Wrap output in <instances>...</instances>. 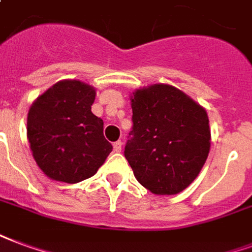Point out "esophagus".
<instances>
[{
	"label": "esophagus",
	"mask_w": 252,
	"mask_h": 252,
	"mask_svg": "<svg viewBox=\"0 0 252 252\" xmlns=\"http://www.w3.org/2000/svg\"><path fill=\"white\" fill-rule=\"evenodd\" d=\"M113 148H115V151H116V152H121V148H123V143H121L120 140L116 141V143L113 144Z\"/></svg>",
	"instance_id": "esophagus-1"
}]
</instances>
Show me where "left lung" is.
Instances as JSON below:
<instances>
[{
	"label": "left lung",
	"instance_id": "left-lung-1",
	"mask_svg": "<svg viewBox=\"0 0 252 252\" xmlns=\"http://www.w3.org/2000/svg\"><path fill=\"white\" fill-rule=\"evenodd\" d=\"M133 126L126 159L137 182L155 195H175L202 171L211 147L206 109L169 84L131 93Z\"/></svg>",
	"mask_w": 252,
	"mask_h": 252
}]
</instances>
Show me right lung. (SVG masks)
Instances as JSON below:
<instances>
[{
  "instance_id": "add662e5",
  "label": "right lung",
  "mask_w": 252,
  "mask_h": 252,
  "mask_svg": "<svg viewBox=\"0 0 252 252\" xmlns=\"http://www.w3.org/2000/svg\"><path fill=\"white\" fill-rule=\"evenodd\" d=\"M96 89L80 80H61L40 94L28 112L33 158L46 176L74 184L97 172L112 144L104 123L92 113Z\"/></svg>"
}]
</instances>
